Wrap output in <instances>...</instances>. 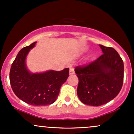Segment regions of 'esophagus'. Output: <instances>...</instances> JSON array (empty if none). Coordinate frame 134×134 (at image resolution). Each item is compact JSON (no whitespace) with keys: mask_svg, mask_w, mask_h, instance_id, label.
I'll use <instances>...</instances> for the list:
<instances>
[{"mask_svg":"<svg viewBox=\"0 0 134 134\" xmlns=\"http://www.w3.org/2000/svg\"><path fill=\"white\" fill-rule=\"evenodd\" d=\"M69 73H70V74H74V69L72 67H70V71H69Z\"/></svg>","mask_w":134,"mask_h":134,"instance_id":"esophagus-1","label":"esophagus"}]
</instances>
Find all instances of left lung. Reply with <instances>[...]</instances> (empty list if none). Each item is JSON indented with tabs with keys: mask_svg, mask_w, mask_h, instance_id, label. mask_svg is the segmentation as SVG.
Segmentation results:
<instances>
[{
	"mask_svg": "<svg viewBox=\"0 0 134 134\" xmlns=\"http://www.w3.org/2000/svg\"><path fill=\"white\" fill-rule=\"evenodd\" d=\"M103 54L86 65L77 66V93L83 103L101 106L118 95L124 82V62L113 48L99 44Z\"/></svg>",
	"mask_w": 134,
	"mask_h": 134,
	"instance_id": "left-lung-1",
	"label": "left lung"
}]
</instances>
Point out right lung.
Instances as JSON below:
<instances>
[{
  "instance_id": "1",
  "label": "right lung",
  "mask_w": 134,
  "mask_h": 134,
  "mask_svg": "<svg viewBox=\"0 0 134 134\" xmlns=\"http://www.w3.org/2000/svg\"><path fill=\"white\" fill-rule=\"evenodd\" d=\"M35 43L34 42L20 50L12 64L9 79L13 92L20 99L33 106H45L56 100L61 86L68 78L69 69L30 73L26 66L25 60Z\"/></svg>"
}]
</instances>
